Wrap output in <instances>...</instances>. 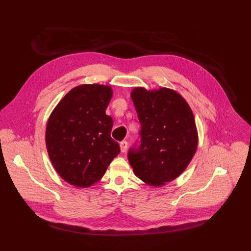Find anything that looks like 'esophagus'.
Returning a JSON list of instances; mask_svg holds the SVG:
<instances>
[{"mask_svg": "<svg viewBox=\"0 0 251 251\" xmlns=\"http://www.w3.org/2000/svg\"><path fill=\"white\" fill-rule=\"evenodd\" d=\"M119 145H121V151H122L123 153L126 151V149H127V142H126V141L121 142V143H119Z\"/></svg>", "mask_w": 251, "mask_h": 251, "instance_id": "1", "label": "esophagus"}]
</instances>
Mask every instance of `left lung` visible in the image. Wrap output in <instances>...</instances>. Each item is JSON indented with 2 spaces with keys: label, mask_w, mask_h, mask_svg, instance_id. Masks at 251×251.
I'll use <instances>...</instances> for the list:
<instances>
[{
  "label": "left lung",
  "mask_w": 251,
  "mask_h": 251,
  "mask_svg": "<svg viewBox=\"0 0 251 251\" xmlns=\"http://www.w3.org/2000/svg\"><path fill=\"white\" fill-rule=\"evenodd\" d=\"M141 124V143L127 153L135 175L152 186L174 181L192 160L198 134L192 110L180 94L135 88L130 94Z\"/></svg>",
  "instance_id": "8db88e82"
}]
</instances>
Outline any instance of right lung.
<instances>
[{
  "instance_id": "add662e5",
  "label": "right lung",
  "mask_w": 251,
  "mask_h": 251,
  "mask_svg": "<svg viewBox=\"0 0 251 251\" xmlns=\"http://www.w3.org/2000/svg\"><path fill=\"white\" fill-rule=\"evenodd\" d=\"M112 97L108 86L80 85L69 91L51 113L46 145L51 162L64 181L86 188L101 180L121 152L105 113Z\"/></svg>"
}]
</instances>
